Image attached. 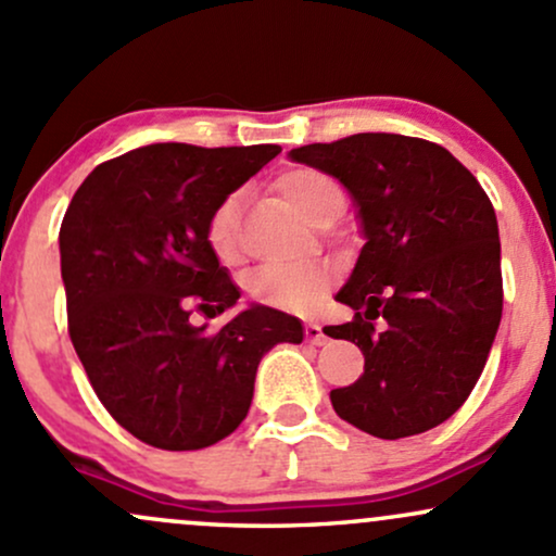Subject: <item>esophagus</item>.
I'll return each mask as SVG.
<instances>
[{
	"label": "esophagus",
	"mask_w": 556,
	"mask_h": 556,
	"mask_svg": "<svg viewBox=\"0 0 556 556\" xmlns=\"http://www.w3.org/2000/svg\"><path fill=\"white\" fill-rule=\"evenodd\" d=\"M306 340H308V343H314V345H325L327 334H325V329H321V325H316V321H308V325H306Z\"/></svg>",
	"instance_id": "34e87169"
}]
</instances>
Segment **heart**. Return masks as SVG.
I'll return each instance as SVG.
<instances>
[{"mask_svg": "<svg viewBox=\"0 0 556 556\" xmlns=\"http://www.w3.org/2000/svg\"><path fill=\"white\" fill-rule=\"evenodd\" d=\"M279 192L303 218L319 227L327 218L340 216L343 192L332 179L314 168L285 170L277 179ZM208 245L218 261H235L240 245V198L229 194L208 222ZM329 288V271L321 266H268L253 274L250 295L268 308L308 311Z\"/></svg>", "mask_w": 556, "mask_h": 556, "instance_id": "obj_1", "label": "heart"}]
</instances>
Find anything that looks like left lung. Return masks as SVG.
Returning <instances> with one entry per match:
<instances>
[{
  "label": "left lung",
  "instance_id": "obj_1",
  "mask_svg": "<svg viewBox=\"0 0 556 556\" xmlns=\"http://www.w3.org/2000/svg\"><path fill=\"white\" fill-rule=\"evenodd\" d=\"M288 157L345 187L364 237L334 295L356 316L325 327L364 353V375L329 393L334 412L386 441L446 422L502 321V242L483 187L446 148L404 134H353Z\"/></svg>",
  "mask_w": 556,
  "mask_h": 556
}]
</instances>
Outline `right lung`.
Returning <instances> with one entry per match:
<instances>
[{"mask_svg": "<svg viewBox=\"0 0 556 556\" xmlns=\"http://www.w3.org/2000/svg\"><path fill=\"white\" fill-rule=\"evenodd\" d=\"M279 144L163 142L100 163L60 227L73 348L121 427L166 451H198L248 417L255 371L277 343H303L285 311L250 303L216 334L189 321L237 306L240 288L208 245L213 211Z\"/></svg>", "mask_w": 556, "mask_h": 556, "instance_id": "right-lung-1", "label": "right lung"}]
</instances>
